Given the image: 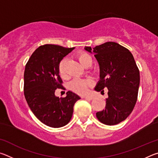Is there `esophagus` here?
Masks as SVG:
<instances>
[{
    "instance_id": "obj_1",
    "label": "esophagus",
    "mask_w": 158,
    "mask_h": 158,
    "mask_svg": "<svg viewBox=\"0 0 158 158\" xmlns=\"http://www.w3.org/2000/svg\"><path fill=\"white\" fill-rule=\"evenodd\" d=\"M85 100H92L93 98V97H90V96H84V97H83Z\"/></svg>"
}]
</instances>
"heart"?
I'll return each mask as SVG.
<instances>
[{
  "label": "heart",
  "mask_w": 158,
  "mask_h": 158,
  "mask_svg": "<svg viewBox=\"0 0 158 158\" xmlns=\"http://www.w3.org/2000/svg\"><path fill=\"white\" fill-rule=\"evenodd\" d=\"M76 57L80 64L84 68H88L91 65L93 60L92 58L89 53L85 52H79L77 53ZM65 63L66 59L65 58L61 59L58 63V70L60 76L63 78H65L67 77L65 71ZM93 85V81L90 79H74L69 84V89L73 92L77 94L84 95L87 93L89 88Z\"/></svg>",
  "instance_id": "obj_1"
}]
</instances>
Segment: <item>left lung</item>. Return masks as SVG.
<instances>
[{
	"label": "left lung",
	"instance_id": "obj_1",
	"mask_svg": "<svg viewBox=\"0 0 158 158\" xmlns=\"http://www.w3.org/2000/svg\"><path fill=\"white\" fill-rule=\"evenodd\" d=\"M100 68V80L96 91L104 92L107 88L108 96L104 110L96 113L98 119L107 125L125 121L132 111L137 100L139 86V70L134 57L127 48L114 42H107L91 49Z\"/></svg>",
	"mask_w": 158,
	"mask_h": 158
}]
</instances>
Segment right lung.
I'll return each mask as SVG.
<instances>
[{"label":"right lung","instance_id":"right-lung-1","mask_svg":"<svg viewBox=\"0 0 158 158\" xmlns=\"http://www.w3.org/2000/svg\"><path fill=\"white\" fill-rule=\"evenodd\" d=\"M74 49L55 44L39 47L25 67L23 93L32 112L47 126L60 127L68 123L74 104L80 98L71 91L65 98L55 95L56 89H65L58 70V63Z\"/></svg>","mask_w":158,"mask_h":158}]
</instances>
